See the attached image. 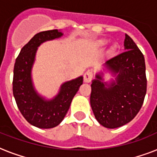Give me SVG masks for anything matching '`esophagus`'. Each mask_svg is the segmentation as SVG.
Instances as JSON below:
<instances>
[{
    "label": "esophagus",
    "instance_id": "esophagus-1",
    "mask_svg": "<svg viewBox=\"0 0 157 157\" xmlns=\"http://www.w3.org/2000/svg\"><path fill=\"white\" fill-rule=\"evenodd\" d=\"M92 77H93V74L91 73L90 71H86V73L84 74V82L90 83L92 80Z\"/></svg>",
    "mask_w": 157,
    "mask_h": 157
}]
</instances>
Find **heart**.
Listing matches in <instances>:
<instances>
[{"label":"heart","mask_w":157,"mask_h":157,"mask_svg":"<svg viewBox=\"0 0 157 157\" xmlns=\"http://www.w3.org/2000/svg\"><path fill=\"white\" fill-rule=\"evenodd\" d=\"M107 44V40L106 39H98V40H96L94 41V45H95L96 47L98 48H102L103 46ZM117 45H112L111 47H110L109 50V53L110 54H114L116 51L117 50Z\"/></svg>","instance_id":"b5f03b06"}]
</instances>
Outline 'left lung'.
<instances>
[{"label": "left lung", "instance_id": "obj_1", "mask_svg": "<svg viewBox=\"0 0 157 157\" xmlns=\"http://www.w3.org/2000/svg\"><path fill=\"white\" fill-rule=\"evenodd\" d=\"M124 52L107 61L91 84L90 105L96 120L108 129L118 128L134 119L147 92L144 54L125 34ZM112 78L105 81L104 74Z\"/></svg>", "mask_w": 157, "mask_h": 157}]
</instances>
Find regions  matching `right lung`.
<instances>
[{"label": "right lung", "mask_w": 157, "mask_h": 157, "mask_svg": "<svg viewBox=\"0 0 157 157\" xmlns=\"http://www.w3.org/2000/svg\"><path fill=\"white\" fill-rule=\"evenodd\" d=\"M63 36V32L58 29L36 34L22 48L14 63L13 94L17 106L28 123L40 129L54 128L61 123L83 83L82 76L65 81L60 86L59 92L50 98L40 94L36 89L33 68L38 48L43 43Z\"/></svg>", "instance_id": "right-lung-1"}]
</instances>
